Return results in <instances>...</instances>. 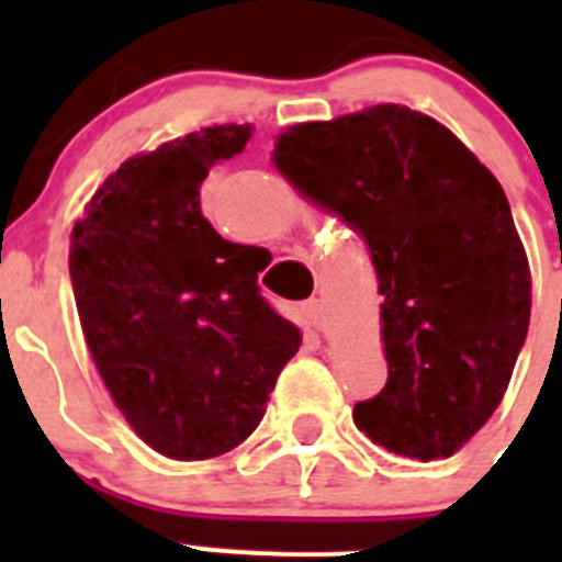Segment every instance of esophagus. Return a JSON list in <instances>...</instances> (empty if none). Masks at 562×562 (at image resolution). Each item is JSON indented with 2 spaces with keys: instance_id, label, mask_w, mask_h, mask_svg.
<instances>
[{
  "instance_id": "1",
  "label": "esophagus",
  "mask_w": 562,
  "mask_h": 562,
  "mask_svg": "<svg viewBox=\"0 0 562 562\" xmlns=\"http://www.w3.org/2000/svg\"><path fill=\"white\" fill-rule=\"evenodd\" d=\"M301 315H304L306 324L315 326V329H321V324H324V306H321V301H317V297H310V301L301 306Z\"/></svg>"
}]
</instances>
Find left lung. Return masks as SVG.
Listing matches in <instances>:
<instances>
[{"mask_svg":"<svg viewBox=\"0 0 562 562\" xmlns=\"http://www.w3.org/2000/svg\"><path fill=\"white\" fill-rule=\"evenodd\" d=\"M272 162L374 258L389 382L357 402L355 425L396 456H453L504 400L532 312L501 182L450 128L400 103L290 126Z\"/></svg>","mask_w":562,"mask_h":562,"instance_id":"8db88e82","label":"left lung"}]
</instances>
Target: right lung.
I'll return each instance as SVG.
<instances>
[{"mask_svg":"<svg viewBox=\"0 0 562 562\" xmlns=\"http://www.w3.org/2000/svg\"><path fill=\"white\" fill-rule=\"evenodd\" d=\"M250 126H211L137 154L72 227L78 317L114 405L168 459L222 456L258 428L301 331L258 290L270 252L202 216L200 186Z\"/></svg>","mask_w":562,"mask_h":562,"instance_id":"obj_1","label":"right lung"}]
</instances>
